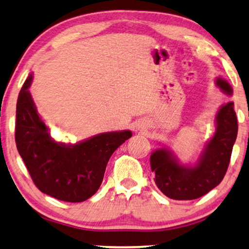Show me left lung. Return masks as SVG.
I'll return each instance as SVG.
<instances>
[{
    "instance_id": "1",
    "label": "left lung",
    "mask_w": 249,
    "mask_h": 249,
    "mask_svg": "<svg viewBox=\"0 0 249 249\" xmlns=\"http://www.w3.org/2000/svg\"><path fill=\"white\" fill-rule=\"evenodd\" d=\"M216 85L226 96H232L231 85L217 78ZM234 104H224L217 112L216 131L205 143L194 165H183L172 150L159 148L151 153L150 165L155 182L162 194L172 199H195L209 193L222 182L238 134Z\"/></svg>"
}]
</instances>
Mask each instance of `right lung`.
<instances>
[{
	"label": "right lung",
	"instance_id": "1",
	"mask_svg": "<svg viewBox=\"0 0 249 249\" xmlns=\"http://www.w3.org/2000/svg\"><path fill=\"white\" fill-rule=\"evenodd\" d=\"M31 73L16 108L17 150L40 192L64 202H83L96 194L113 152L131 137L130 130L101 133L75 144L56 142L36 110L29 89Z\"/></svg>",
	"mask_w": 249,
	"mask_h": 249
}]
</instances>
